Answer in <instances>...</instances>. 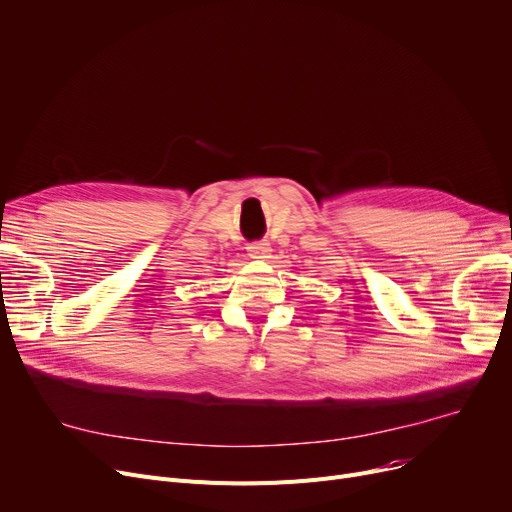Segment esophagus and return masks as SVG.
I'll return each instance as SVG.
<instances>
[{"mask_svg": "<svg viewBox=\"0 0 512 512\" xmlns=\"http://www.w3.org/2000/svg\"><path fill=\"white\" fill-rule=\"evenodd\" d=\"M247 251L253 259H267V257H270L272 247H270V242H267V240H255L247 247Z\"/></svg>", "mask_w": 512, "mask_h": 512, "instance_id": "1", "label": "esophagus"}]
</instances>
